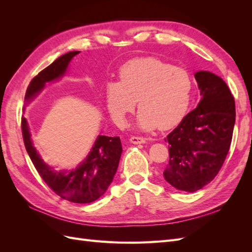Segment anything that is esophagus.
<instances>
[{
	"instance_id": "34e87169",
	"label": "esophagus",
	"mask_w": 252,
	"mask_h": 252,
	"mask_svg": "<svg viewBox=\"0 0 252 252\" xmlns=\"http://www.w3.org/2000/svg\"><path fill=\"white\" fill-rule=\"evenodd\" d=\"M145 141H146V139L142 138V136H131L130 138V142L132 144H142V143H145Z\"/></svg>"
}]
</instances>
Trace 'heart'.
<instances>
[{
    "label": "heart",
    "mask_w": 252,
    "mask_h": 252,
    "mask_svg": "<svg viewBox=\"0 0 252 252\" xmlns=\"http://www.w3.org/2000/svg\"><path fill=\"white\" fill-rule=\"evenodd\" d=\"M192 90V80L184 68L174 67L158 58L126 62L119 70V81L105 85V102L112 120L126 125V118L140 109L138 125L143 130L169 129L184 118Z\"/></svg>",
    "instance_id": "heart-1"
}]
</instances>
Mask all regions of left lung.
<instances>
[{
  "instance_id": "8db88e82",
  "label": "left lung",
  "mask_w": 252,
  "mask_h": 252,
  "mask_svg": "<svg viewBox=\"0 0 252 252\" xmlns=\"http://www.w3.org/2000/svg\"><path fill=\"white\" fill-rule=\"evenodd\" d=\"M194 78L201 101L165 139L169 163L164 178L187 192L207 185L222 168L235 122L234 97L227 84L209 71H197Z\"/></svg>"
}]
</instances>
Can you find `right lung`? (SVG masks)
I'll list each match as a JSON object with an SVG mask.
<instances>
[{
    "label": "right lung",
    "mask_w": 252,
    "mask_h": 252,
    "mask_svg": "<svg viewBox=\"0 0 252 252\" xmlns=\"http://www.w3.org/2000/svg\"><path fill=\"white\" fill-rule=\"evenodd\" d=\"M78 53L79 51L67 52L35 75L29 83L25 101H32L41 93L47 82L55 81L64 75L68 64ZM21 126L23 140L30 159L53 192L64 200L78 204L91 203L105 193L117 172L123 151L119 136L98 135L88 157L77 168L56 171L44 163L33 147L25 117H22Z\"/></svg>",
    "instance_id": "right-lung-1"
}]
</instances>
